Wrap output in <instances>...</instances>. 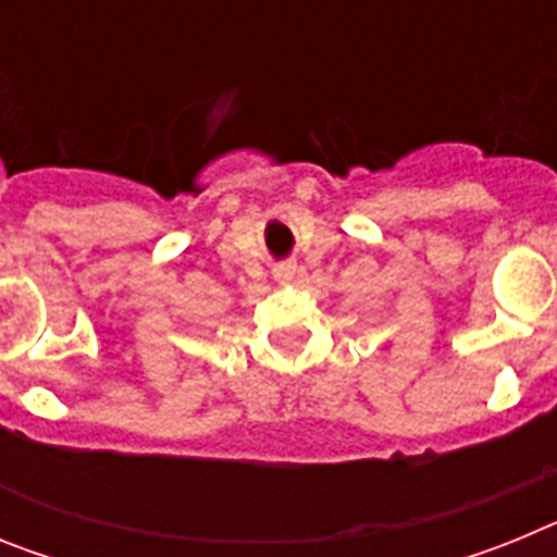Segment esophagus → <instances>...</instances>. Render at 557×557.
<instances>
[{
    "instance_id": "1",
    "label": "esophagus",
    "mask_w": 557,
    "mask_h": 557,
    "mask_svg": "<svg viewBox=\"0 0 557 557\" xmlns=\"http://www.w3.org/2000/svg\"><path fill=\"white\" fill-rule=\"evenodd\" d=\"M298 262H293V259H284V262H278L273 268V278L278 284H289L295 278V275H298Z\"/></svg>"
}]
</instances>
